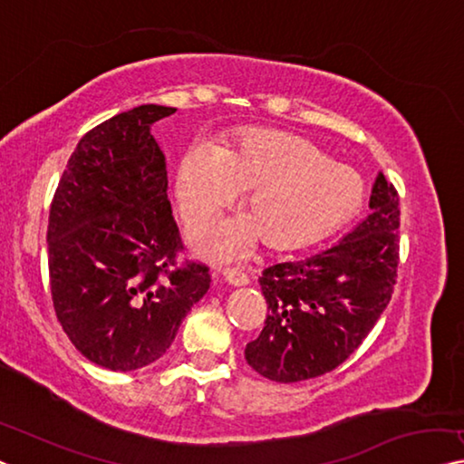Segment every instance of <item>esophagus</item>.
Here are the masks:
<instances>
[{
	"mask_svg": "<svg viewBox=\"0 0 464 464\" xmlns=\"http://www.w3.org/2000/svg\"><path fill=\"white\" fill-rule=\"evenodd\" d=\"M223 276H225V281L227 283H231V285H235V287H239V285H246L247 281V275L246 273H241V271H235V268H225L223 271Z\"/></svg>",
	"mask_w": 464,
	"mask_h": 464,
	"instance_id": "esophagus-1",
	"label": "esophagus"
}]
</instances>
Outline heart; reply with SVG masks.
I'll list each match as a JSON object with an SVG mask.
<instances>
[{
  "mask_svg": "<svg viewBox=\"0 0 464 464\" xmlns=\"http://www.w3.org/2000/svg\"><path fill=\"white\" fill-rule=\"evenodd\" d=\"M247 188L246 217L202 237L210 254L233 258L258 239L275 252L310 246L354 217L364 193L354 170L276 130H252L225 150L196 143L179 169V208L189 225L206 223Z\"/></svg>",
  "mask_w": 464,
  "mask_h": 464,
  "instance_id": "b5f03b06",
  "label": "heart"
}]
</instances>
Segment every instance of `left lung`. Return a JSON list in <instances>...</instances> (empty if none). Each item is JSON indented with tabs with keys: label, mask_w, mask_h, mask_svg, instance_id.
<instances>
[{
	"label": "left lung",
	"mask_w": 464,
	"mask_h": 464,
	"mask_svg": "<svg viewBox=\"0 0 464 464\" xmlns=\"http://www.w3.org/2000/svg\"><path fill=\"white\" fill-rule=\"evenodd\" d=\"M371 214L340 244L260 276L268 313L246 345V361L262 377L295 383L324 375L354 352L392 300L400 260V199L379 172Z\"/></svg>",
	"instance_id": "8db88e82"
}]
</instances>
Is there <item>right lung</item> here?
Returning <instances> with one entry per match:
<instances>
[{
    "label": "right lung",
    "instance_id": "obj_1",
    "mask_svg": "<svg viewBox=\"0 0 464 464\" xmlns=\"http://www.w3.org/2000/svg\"><path fill=\"white\" fill-rule=\"evenodd\" d=\"M175 108L145 103L81 137L53 193L47 266L55 316L82 356L135 371L166 354L210 287L172 218L164 154L150 127Z\"/></svg>",
    "mask_w": 464,
    "mask_h": 464
}]
</instances>
